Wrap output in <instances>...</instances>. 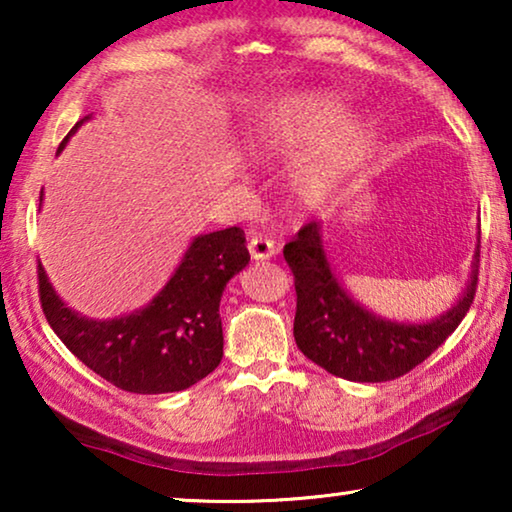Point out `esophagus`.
<instances>
[{
	"label": "esophagus",
	"mask_w": 512,
	"mask_h": 512,
	"mask_svg": "<svg viewBox=\"0 0 512 512\" xmlns=\"http://www.w3.org/2000/svg\"><path fill=\"white\" fill-rule=\"evenodd\" d=\"M275 251H277V247L270 237H263V235L249 237V254H251V258H256V261H265V258L275 256Z\"/></svg>",
	"instance_id": "obj_1"
}]
</instances>
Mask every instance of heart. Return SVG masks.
Instances as JSON below:
<instances>
[{"label":"heart","mask_w":512,"mask_h":512,"mask_svg":"<svg viewBox=\"0 0 512 512\" xmlns=\"http://www.w3.org/2000/svg\"><path fill=\"white\" fill-rule=\"evenodd\" d=\"M342 121L338 104L328 97H303V100L286 102L265 118V144L272 151L298 153L312 149L324 142ZM370 146V132L366 128H352L335 139L331 151L312 165L303 177V188L307 195H319L331 188L342 172L366 156Z\"/></svg>","instance_id":"1"}]
</instances>
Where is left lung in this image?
Listing matches in <instances>:
<instances>
[{
    "mask_svg": "<svg viewBox=\"0 0 512 512\" xmlns=\"http://www.w3.org/2000/svg\"><path fill=\"white\" fill-rule=\"evenodd\" d=\"M284 261L296 286L293 338L300 352L335 377L389 382L429 359L466 317L478 289L480 249L466 293L431 324H394L356 305L326 261L317 221L305 223L286 244Z\"/></svg>",
    "mask_w": 512,
    "mask_h": 512,
    "instance_id": "obj_1",
    "label": "left lung"
}]
</instances>
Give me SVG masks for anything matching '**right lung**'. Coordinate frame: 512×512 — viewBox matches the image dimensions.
<instances>
[{
	"mask_svg": "<svg viewBox=\"0 0 512 512\" xmlns=\"http://www.w3.org/2000/svg\"><path fill=\"white\" fill-rule=\"evenodd\" d=\"M247 263L242 228L195 237L151 305L111 321H90L67 310L39 263V303L55 335L93 373L130 394H167L188 389L221 363V293Z\"/></svg>",
	"mask_w": 512,
	"mask_h": 512,
	"instance_id": "obj_1",
	"label": "right lung"
}]
</instances>
